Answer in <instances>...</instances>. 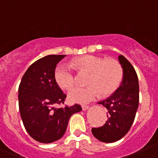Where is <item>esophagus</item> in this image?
Returning a JSON list of instances; mask_svg holds the SVG:
<instances>
[{"label":"esophagus","mask_w":158,"mask_h":158,"mask_svg":"<svg viewBox=\"0 0 158 158\" xmlns=\"http://www.w3.org/2000/svg\"><path fill=\"white\" fill-rule=\"evenodd\" d=\"M81 107H82V110H84V111H85V110H87V109L89 108L88 106H87V105H82L81 106Z\"/></svg>","instance_id":"esophagus-1"}]
</instances>
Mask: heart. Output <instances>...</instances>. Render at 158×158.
<instances>
[{"mask_svg": "<svg viewBox=\"0 0 158 158\" xmlns=\"http://www.w3.org/2000/svg\"><path fill=\"white\" fill-rule=\"evenodd\" d=\"M71 65L79 71L88 72L87 87H74L68 92V98L71 103H88L100 94L108 96L117 90L123 77L119 62L114 59H106L94 55L78 57L71 61ZM55 80L61 88L68 90L74 84V77L65 64L55 68Z\"/></svg>", "mask_w": 158, "mask_h": 158, "instance_id": "1", "label": "heart"}]
</instances>
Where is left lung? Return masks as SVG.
Returning <instances> with one entry per match:
<instances>
[{"mask_svg":"<svg viewBox=\"0 0 158 158\" xmlns=\"http://www.w3.org/2000/svg\"><path fill=\"white\" fill-rule=\"evenodd\" d=\"M118 59L123 71L121 84L108 98L98 102L108 110V118L102 127L91 130L94 137L102 142H114L124 137L139 107V84L135 70L123 55H118Z\"/></svg>","mask_w":158,"mask_h":158,"instance_id":"obj_1","label":"left lung"}]
</instances>
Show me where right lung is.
Returning a JSON list of instances; mask_svg holds the SVG:
<instances>
[{"label": "right lung", "instance_id": "right-lung-1", "mask_svg": "<svg viewBox=\"0 0 158 158\" xmlns=\"http://www.w3.org/2000/svg\"><path fill=\"white\" fill-rule=\"evenodd\" d=\"M64 55H50L32 64L23 76L19 86L18 100L21 118L26 130L35 141L54 142L67 129L70 117L82 110L75 104L56 108L64 103L66 95L55 80L57 64Z\"/></svg>", "mask_w": 158, "mask_h": 158}]
</instances>
